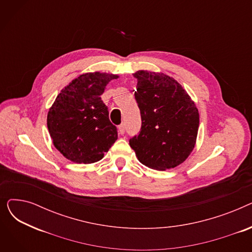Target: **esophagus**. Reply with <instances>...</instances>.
<instances>
[{"mask_svg":"<svg viewBox=\"0 0 252 252\" xmlns=\"http://www.w3.org/2000/svg\"><path fill=\"white\" fill-rule=\"evenodd\" d=\"M118 131H119V134H121V135H124V134H125V131H126V126H125V124H122L121 126H118Z\"/></svg>","mask_w":252,"mask_h":252,"instance_id":"esophagus-1","label":"esophagus"}]
</instances>
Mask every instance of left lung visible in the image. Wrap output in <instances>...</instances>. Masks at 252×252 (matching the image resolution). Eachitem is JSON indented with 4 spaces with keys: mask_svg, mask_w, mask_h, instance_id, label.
<instances>
[{
    "mask_svg": "<svg viewBox=\"0 0 252 252\" xmlns=\"http://www.w3.org/2000/svg\"><path fill=\"white\" fill-rule=\"evenodd\" d=\"M135 98L141 112L139 135L129 139L139 161L152 169L174 168L194 149L199 113L183 87L164 73L139 70Z\"/></svg>",
    "mask_w": 252,
    "mask_h": 252,
    "instance_id": "1",
    "label": "left lung"
}]
</instances>
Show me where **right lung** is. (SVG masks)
<instances>
[{"mask_svg":"<svg viewBox=\"0 0 252 252\" xmlns=\"http://www.w3.org/2000/svg\"><path fill=\"white\" fill-rule=\"evenodd\" d=\"M117 77L101 72L79 75L52 105L47 117L49 133L56 149L68 160L97 162L117 140V128L100 97L107 84Z\"/></svg>","mask_w":252,"mask_h":252,"instance_id":"right-lung-1","label":"right lung"}]
</instances>
